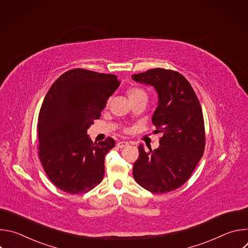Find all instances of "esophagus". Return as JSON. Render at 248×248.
<instances>
[{
    "mask_svg": "<svg viewBox=\"0 0 248 248\" xmlns=\"http://www.w3.org/2000/svg\"><path fill=\"white\" fill-rule=\"evenodd\" d=\"M129 143L127 142V141H120V142L117 143V146L118 148H124L125 146H127Z\"/></svg>",
    "mask_w": 248,
    "mask_h": 248,
    "instance_id": "34e87169",
    "label": "esophagus"
}]
</instances>
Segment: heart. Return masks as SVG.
I'll list each match as a JSON object with an SVG mask.
<instances>
[{"label": "heart", "mask_w": 248, "mask_h": 248, "mask_svg": "<svg viewBox=\"0 0 248 248\" xmlns=\"http://www.w3.org/2000/svg\"><path fill=\"white\" fill-rule=\"evenodd\" d=\"M128 96L129 99L131 98H138V97H146L147 98V94L143 89L140 88H132L129 90L128 92Z\"/></svg>", "instance_id": "obj_1"}]
</instances>
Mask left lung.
Here are the masks:
<instances>
[{"instance_id": "left-lung-1", "label": "left lung", "mask_w": 248, "mask_h": 248, "mask_svg": "<svg viewBox=\"0 0 248 248\" xmlns=\"http://www.w3.org/2000/svg\"><path fill=\"white\" fill-rule=\"evenodd\" d=\"M136 82L153 86L158 106L152 123L160 133V146H138L133 178L145 189L165 193L182 186L203 156L205 130L199 100L186 78L174 70L153 68L131 76Z\"/></svg>"}]
</instances>
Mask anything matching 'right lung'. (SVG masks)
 <instances>
[{"label":"right lung","instance_id":"right-lung-1","mask_svg":"<svg viewBox=\"0 0 248 248\" xmlns=\"http://www.w3.org/2000/svg\"><path fill=\"white\" fill-rule=\"evenodd\" d=\"M119 86L117 76L75 68L49 89L38 118L39 158L61 190L83 193L102 182L105 156L116 143L111 137L93 143L87 129Z\"/></svg>","mask_w":248,"mask_h":248}]
</instances>
